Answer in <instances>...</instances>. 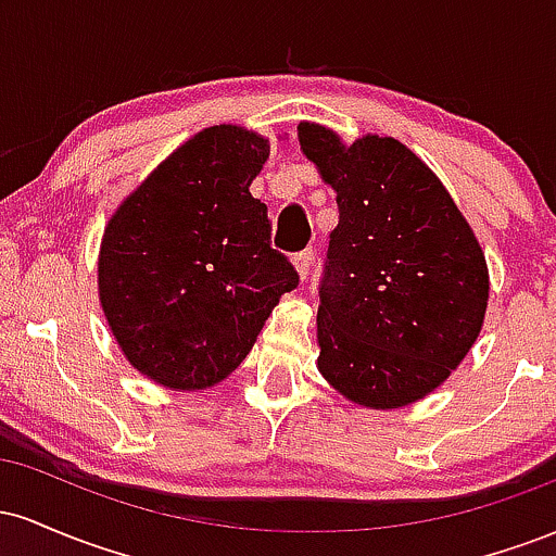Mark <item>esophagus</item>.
Returning a JSON list of instances; mask_svg holds the SVG:
<instances>
[{
    "label": "esophagus",
    "instance_id": "esophagus-1",
    "mask_svg": "<svg viewBox=\"0 0 556 556\" xmlns=\"http://www.w3.org/2000/svg\"><path fill=\"white\" fill-rule=\"evenodd\" d=\"M292 264H295L300 279H308L311 266H314V251H300V253H295V256H292Z\"/></svg>",
    "mask_w": 556,
    "mask_h": 556
}]
</instances>
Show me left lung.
Wrapping results in <instances>:
<instances>
[{
	"label": "left lung",
	"mask_w": 556,
	"mask_h": 556,
	"mask_svg": "<svg viewBox=\"0 0 556 556\" xmlns=\"http://www.w3.org/2000/svg\"><path fill=\"white\" fill-rule=\"evenodd\" d=\"M303 154L337 193L318 282V371L387 410L437 389L481 331L486 258L444 185L394 138L350 149L300 123Z\"/></svg>",
	"instance_id": "8db88e82"
}]
</instances>
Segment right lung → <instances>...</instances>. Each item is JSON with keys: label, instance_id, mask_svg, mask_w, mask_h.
Returning <instances> with one entry per match:
<instances>
[{"label": "right lung", "instance_id": "add662e5", "mask_svg": "<svg viewBox=\"0 0 556 556\" xmlns=\"http://www.w3.org/2000/svg\"><path fill=\"white\" fill-rule=\"evenodd\" d=\"M266 151L256 132L206 127L106 227L101 305L127 361L159 384L203 389L232 374L279 295L300 282L248 190Z\"/></svg>", "mask_w": 556, "mask_h": 556}]
</instances>
